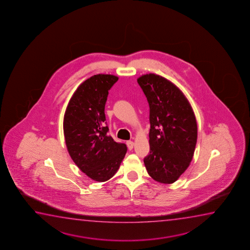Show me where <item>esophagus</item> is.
Masks as SVG:
<instances>
[{"mask_svg": "<svg viewBox=\"0 0 250 250\" xmlns=\"http://www.w3.org/2000/svg\"><path fill=\"white\" fill-rule=\"evenodd\" d=\"M127 144V147H128V148L130 149V150H131L132 148H133L134 147V143L132 142V141H127L126 142Z\"/></svg>", "mask_w": 250, "mask_h": 250, "instance_id": "34e87169", "label": "esophagus"}]
</instances>
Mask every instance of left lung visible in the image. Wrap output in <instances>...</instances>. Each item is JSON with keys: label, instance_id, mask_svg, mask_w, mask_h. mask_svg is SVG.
Masks as SVG:
<instances>
[{"label": "left lung", "instance_id": "8db88e82", "mask_svg": "<svg viewBox=\"0 0 250 250\" xmlns=\"http://www.w3.org/2000/svg\"><path fill=\"white\" fill-rule=\"evenodd\" d=\"M137 83L149 105V154L144 158L147 173L161 184H172L188 167L197 141L195 113L174 83L154 73Z\"/></svg>", "mask_w": 250, "mask_h": 250}]
</instances>
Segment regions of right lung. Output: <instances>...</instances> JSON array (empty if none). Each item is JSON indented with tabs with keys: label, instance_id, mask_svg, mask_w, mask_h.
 Listing matches in <instances>:
<instances>
[{
	"label": "right lung",
	"instance_id": "add662e5",
	"mask_svg": "<svg viewBox=\"0 0 250 250\" xmlns=\"http://www.w3.org/2000/svg\"><path fill=\"white\" fill-rule=\"evenodd\" d=\"M119 78L110 74L90 77L76 89L63 121L65 144L78 167L97 182L116 173L126 154L125 144L107 136L105 104L108 90Z\"/></svg>",
	"mask_w": 250,
	"mask_h": 250
}]
</instances>
